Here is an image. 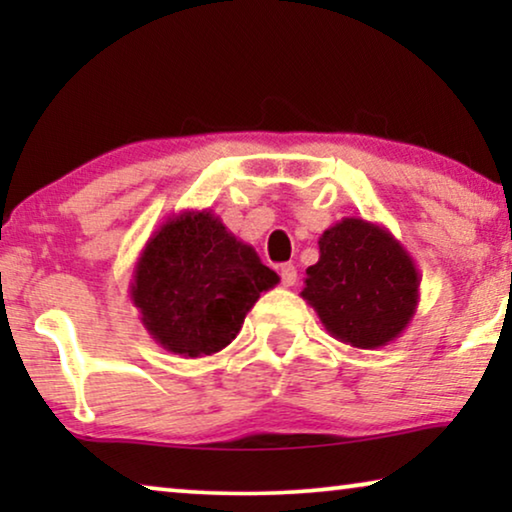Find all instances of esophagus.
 Returning <instances> with one entry per match:
<instances>
[{"instance_id":"34e87169","label":"esophagus","mask_w":512,"mask_h":512,"mask_svg":"<svg viewBox=\"0 0 512 512\" xmlns=\"http://www.w3.org/2000/svg\"><path fill=\"white\" fill-rule=\"evenodd\" d=\"M279 277H282V284L284 286H296L298 270L293 268L291 263H286V265H282V270H279Z\"/></svg>"}]
</instances>
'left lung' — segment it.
I'll return each instance as SVG.
<instances>
[{"instance_id":"obj_1","label":"left lung","mask_w":512,"mask_h":512,"mask_svg":"<svg viewBox=\"0 0 512 512\" xmlns=\"http://www.w3.org/2000/svg\"><path fill=\"white\" fill-rule=\"evenodd\" d=\"M300 296L335 340L377 349L415 317L419 272L387 228L347 216L319 237V261L307 268Z\"/></svg>"}]
</instances>
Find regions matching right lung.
<instances>
[{"label": "right lung", "instance_id": "add662e5", "mask_svg": "<svg viewBox=\"0 0 512 512\" xmlns=\"http://www.w3.org/2000/svg\"><path fill=\"white\" fill-rule=\"evenodd\" d=\"M277 282V272L219 216L186 209L167 216L144 244L130 300L160 347L200 359L228 347L261 293Z\"/></svg>", "mask_w": 512, "mask_h": 512}]
</instances>
